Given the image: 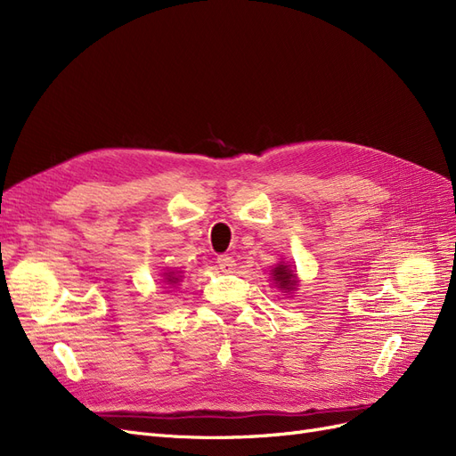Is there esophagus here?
Listing matches in <instances>:
<instances>
[{
  "label": "esophagus",
  "instance_id": "1",
  "mask_svg": "<svg viewBox=\"0 0 456 456\" xmlns=\"http://www.w3.org/2000/svg\"><path fill=\"white\" fill-rule=\"evenodd\" d=\"M216 265H218L220 272H224V273H232L233 270H236V260H233V258L228 256V255H220V256L216 258Z\"/></svg>",
  "mask_w": 456,
  "mask_h": 456
}]
</instances>
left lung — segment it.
I'll use <instances>...</instances> for the list:
<instances>
[{
	"instance_id": "left-lung-1",
	"label": "left lung",
	"mask_w": 456,
	"mask_h": 456,
	"mask_svg": "<svg viewBox=\"0 0 456 456\" xmlns=\"http://www.w3.org/2000/svg\"><path fill=\"white\" fill-rule=\"evenodd\" d=\"M273 281H278L280 287L285 289V291H291V289H295V285H297V275L285 265H280L273 270Z\"/></svg>"
}]
</instances>
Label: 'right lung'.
<instances>
[{"label": "right lung", "instance_id": "1", "mask_svg": "<svg viewBox=\"0 0 456 456\" xmlns=\"http://www.w3.org/2000/svg\"><path fill=\"white\" fill-rule=\"evenodd\" d=\"M165 280H167L169 283H176L178 281V278H176V275L171 272V273H167V278H165Z\"/></svg>", "mask_w": 456, "mask_h": 456}]
</instances>
